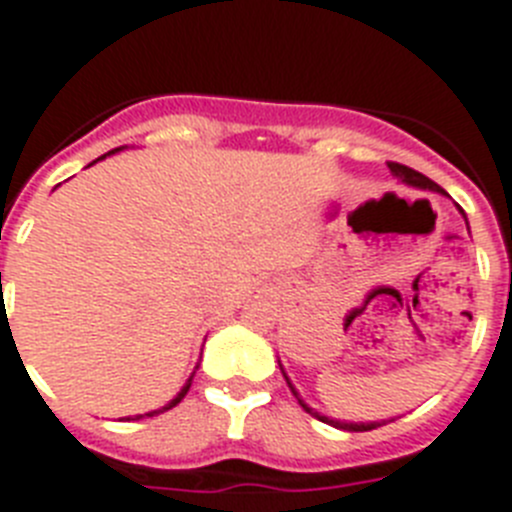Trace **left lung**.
Listing matches in <instances>:
<instances>
[{"label": "left lung", "mask_w": 512, "mask_h": 512, "mask_svg": "<svg viewBox=\"0 0 512 512\" xmlns=\"http://www.w3.org/2000/svg\"><path fill=\"white\" fill-rule=\"evenodd\" d=\"M388 170H391V173H393V176H396V178H401V183H406V186H417V189H422V191H438V194H445V191L440 189L438 183L430 181V178L422 176V173H417V170L406 168V165L388 163ZM461 214H464V212H461ZM464 217H466V214H464ZM466 225H469V222H466ZM279 368H282V365H279ZM282 373H285V368H282ZM285 378H287V373H285ZM287 383H290V378H287ZM290 388H292V393H295V399L300 401V406H303L305 412L313 414V417L321 419V422H326V425L339 427V430H347V432H368V430H375V427L386 425V422H393V419H381V422H342V419L323 417V414H318L316 409H310V406L305 404L303 399H300V393L295 391V386H292V383H290Z\"/></svg>", "instance_id": "left-lung-1"}]
</instances>
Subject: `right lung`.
<instances>
[{
    "label": "right lung",
    "mask_w": 512,
    "mask_h": 512,
    "mask_svg": "<svg viewBox=\"0 0 512 512\" xmlns=\"http://www.w3.org/2000/svg\"><path fill=\"white\" fill-rule=\"evenodd\" d=\"M119 150H121V147H116V150L106 152V155H103V157L113 155V152H119ZM103 157H98V160H103ZM98 160H93V163H98ZM93 163H90V165H93ZM196 370H199V365H196V368H194V373H196ZM194 373L189 375V381L183 383V388H181V391H178L176 396H173V399L168 401V404H165V406H160V409H152V412H147V414H137V419H142V417H155V414H160V412H168V409H173V406H176V404H181V399H183V396H186V393H189V388H191V381H194Z\"/></svg>",
    "instance_id": "obj_1"
}]
</instances>
